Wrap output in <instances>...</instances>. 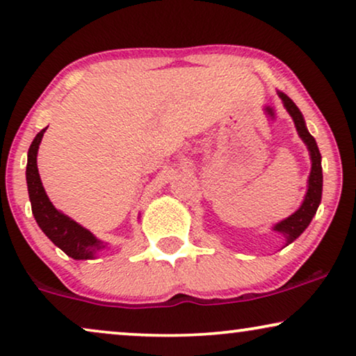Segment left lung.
<instances>
[{"label":"left lung","instance_id":"1","mask_svg":"<svg viewBox=\"0 0 356 356\" xmlns=\"http://www.w3.org/2000/svg\"><path fill=\"white\" fill-rule=\"evenodd\" d=\"M279 97L284 102V106L289 111L291 120H293L295 128L298 131V136L301 140L306 144L309 152L311 159V172L308 178V189H306L305 199L301 202V206L296 209V211L291 213L290 217L284 218V220L277 222L272 230L279 232L285 238V246H289L290 243H293L296 238H298L301 233H303L308 225L313 220L316 216V211H318L321 197H323V167H321V152L318 149V144H316V139L309 134L308 128H306L305 118L301 115L298 106L293 104V100L290 99L289 95L284 94V92H277Z\"/></svg>","mask_w":356,"mask_h":356}]
</instances>
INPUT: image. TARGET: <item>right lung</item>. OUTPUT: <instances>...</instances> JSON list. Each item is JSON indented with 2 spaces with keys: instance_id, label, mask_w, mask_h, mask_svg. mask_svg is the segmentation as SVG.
<instances>
[{
  "instance_id": "add662e5",
  "label": "right lung",
  "mask_w": 356,
  "mask_h": 356,
  "mask_svg": "<svg viewBox=\"0 0 356 356\" xmlns=\"http://www.w3.org/2000/svg\"><path fill=\"white\" fill-rule=\"evenodd\" d=\"M45 129H42L40 133L35 136V139L32 140L31 147H29L27 154V168H26V179H27V191L29 199L32 204V213L35 217L38 227L42 228V232L60 248L61 251H65L67 256L72 259H94L97 252L105 250L106 243L99 240L95 235L79 225L76 220H72L71 217H67L66 213L53 206L50 199H48L45 188H43L40 175H38L37 168V154H38V145L42 143L43 133Z\"/></svg>"
}]
</instances>
